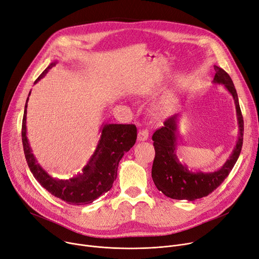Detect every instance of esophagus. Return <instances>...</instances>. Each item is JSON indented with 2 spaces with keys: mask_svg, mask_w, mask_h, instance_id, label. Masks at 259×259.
Listing matches in <instances>:
<instances>
[{
  "mask_svg": "<svg viewBox=\"0 0 259 259\" xmlns=\"http://www.w3.org/2000/svg\"><path fill=\"white\" fill-rule=\"evenodd\" d=\"M148 139H149V131L147 129L140 130L139 135H137V140H139L140 142H145Z\"/></svg>",
  "mask_w": 259,
  "mask_h": 259,
  "instance_id": "esophagus-1",
  "label": "esophagus"
}]
</instances>
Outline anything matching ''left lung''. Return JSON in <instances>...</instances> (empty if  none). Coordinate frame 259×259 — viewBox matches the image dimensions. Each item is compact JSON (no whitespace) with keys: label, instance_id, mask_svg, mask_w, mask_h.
<instances>
[{"label":"left lung","instance_id":"left-lung-1","mask_svg":"<svg viewBox=\"0 0 259 259\" xmlns=\"http://www.w3.org/2000/svg\"><path fill=\"white\" fill-rule=\"evenodd\" d=\"M214 84L224 85V88L232 96L238 125V137L235 147L229 156L219 169L213 171L192 170L182 164L177 156V137L179 119L181 114H174L165 119L163 127L155 131L152 136L155 149V158L152 166V179L158 191L168 198L176 200L195 201L208 196L224 181L242 151L244 136V119L240 111L238 97L230 76L223 68L214 65Z\"/></svg>","mask_w":259,"mask_h":259}]
</instances>
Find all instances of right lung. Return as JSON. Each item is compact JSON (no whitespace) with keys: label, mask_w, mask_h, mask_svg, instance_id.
Masks as SVG:
<instances>
[{"label":"right lung","mask_w":259,"mask_h":259,"mask_svg":"<svg viewBox=\"0 0 259 259\" xmlns=\"http://www.w3.org/2000/svg\"><path fill=\"white\" fill-rule=\"evenodd\" d=\"M57 61H53L35 80L42 79ZM31 92L28 95L22 126V141L25 157L31 173L49 193L72 205L93 203L112 187L117 175L118 162L135 144L137 130L134 125L103 123L100 128V140L94 154L80 173L70 179L52 177L34 156L27 136V107Z\"/></svg>","instance_id":"add662e5"}]
</instances>
